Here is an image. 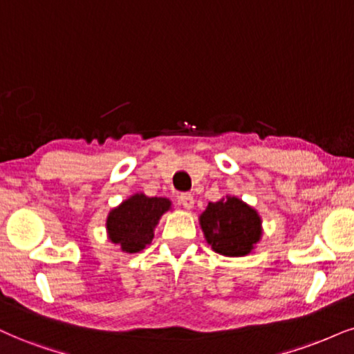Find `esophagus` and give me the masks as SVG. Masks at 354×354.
<instances>
[{
  "mask_svg": "<svg viewBox=\"0 0 354 354\" xmlns=\"http://www.w3.org/2000/svg\"><path fill=\"white\" fill-rule=\"evenodd\" d=\"M178 202H180V205L184 208H192V207H194L195 200H194V195H192V194H180V195H178Z\"/></svg>",
  "mask_w": 354,
  "mask_h": 354,
  "instance_id": "1",
  "label": "esophagus"
}]
</instances>
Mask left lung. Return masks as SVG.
Masks as SVG:
<instances>
[{
  "label": "left lung",
  "mask_w": 354,
  "mask_h": 354,
  "mask_svg": "<svg viewBox=\"0 0 354 354\" xmlns=\"http://www.w3.org/2000/svg\"><path fill=\"white\" fill-rule=\"evenodd\" d=\"M200 225L213 251L223 256L248 254L261 238V220L256 210L236 197L208 203Z\"/></svg>",
  "instance_id": "obj_1"
}]
</instances>
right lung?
Here are the masks:
<instances>
[{
	"instance_id": "add662e5",
	"label": "right lung",
	"mask_w": 354,
	"mask_h": 354,
	"mask_svg": "<svg viewBox=\"0 0 354 354\" xmlns=\"http://www.w3.org/2000/svg\"><path fill=\"white\" fill-rule=\"evenodd\" d=\"M170 208L167 198L136 194L110 212L106 228L113 243L126 252H139L154 238V226Z\"/></svg>"
}]
</instances>
